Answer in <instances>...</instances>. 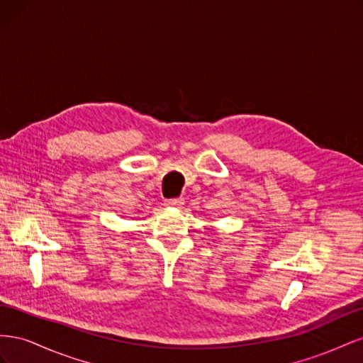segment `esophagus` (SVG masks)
Instances as JSON below:
<instances>
[{"label": "esophagus", "instance_id": "obj_1", "mask_svg": "<svg viewBox=\"0 0 363 363\" xmlns=\"http://www.w3.org/2000/svg\"><path fill=\"white\" fill-rule=\"evenodd\" d=\"M183 204V199H168L164 200V206L168 207H180Z\"/></svg>", "mask_w": 363, "mask_h": 363}]
</instances>
